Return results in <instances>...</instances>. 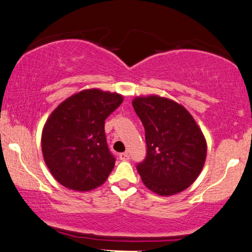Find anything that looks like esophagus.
I'll return each instance as SVG.
<instances>
[{
	"label": "esophagus",
	"instance_id": "obj_1",
	"mask_svg": "<svg viewBox=\"0 0 252 252\" xmlns=\"http://www.w3.org/2000/svg\"><path fill=\"white\" fill-rule=\"evenodd\" d=\"M119 158H120V160H122V161H127L130 158V155L127 153H120Z\"/></svg>",
	"mask_w": 252,
	"mask_h": 252
}]
</instances>
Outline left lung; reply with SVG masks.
<instances>
[{"mask_svg":"<svg viewBox=\"0 0 252 252\" xmlns=\"http://www.w3.org/2000/svg\"><path fill=\"white\" fill-rule=\"evenodd\" d=\"M132 106L145 127L147 153L137 163L145 186L158 195L186 189L207 157V143L195 120L182 105L158 95L137 97Z\"/></svg>","mask_w":252,"mask_h":252,"instance_id":"8db88e82","label":"left lung"}]
</instances>
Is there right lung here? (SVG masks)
<instances>
[{
	"mask_svg": "<svg viewBox=\"0 0 252 252\" xmlns=\"http://www.w3.org/2000/svg\"><path fill=\"white\" fill-rule=\"evenodd\" d=\"M122 101L121 94L84 90L52 112L42 132V152L57 182L80 192L105 183L115 164L106 140L105 120Z\"/></svg>",
	"mask_w": 252,
	"mask_h": 252,
	"instance_id": "obj_1",
	"label": "right lung"
}]
</instances>
